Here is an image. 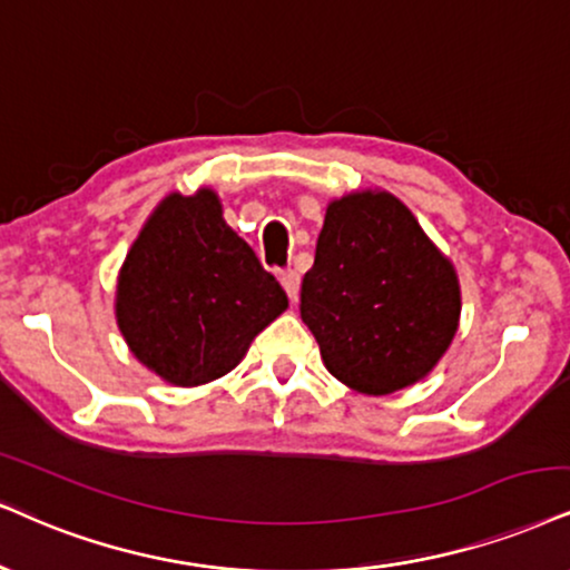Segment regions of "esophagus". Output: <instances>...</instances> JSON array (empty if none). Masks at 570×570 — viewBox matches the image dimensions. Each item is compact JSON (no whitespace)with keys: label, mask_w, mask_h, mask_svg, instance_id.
<instances>
[{"label":"esophagus","mask_w":570,"mask_h":570,"mask_svg":"<svg viewBox=\"0 0 570 570\" xmlns=\"http://www.w3.org/2000/svg\"><path fill=\"white\" fill-rule=\"evenodd\" d=\"M279 283H283L287 298L296 301L298 298V287H301V274L296 269H283L279 272Z\"/></svg>","instance_id":"1"}]
</instances>
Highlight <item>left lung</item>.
I'll return each mask as SVG.
<instances>
[{
    "mask_svg": "<svg viewBox=\"0 0 570 570\" xmlns=\"http://www.w3.org/2000/svg\"><path fill=\"white\" fill-rule=\"evenodd\" d=\"M460 308L452 262L402 200L362 189L330 203L301 283V320L330 375L370 396L423 381L446 354Z\"/></svg>",
    "mask_w": 570,
    "mask_h": 570,
    "instance_id": "1",
    "label": "left lung"
}]
</instances>
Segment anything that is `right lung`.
Instances as JSON below:
<instances>
[{
    "label": "right lung",
    "mask_w": 570,
    "mask_h": 570,
    "mask_svg": "<svg viewBox=\"0 0 570 570\" xmlns=\"http://www.w3.org/2000/svg\"><path fill=\"white\" fill-rule=\"evenodd\" d=\"M285 308V291L227 227L210 187L166 195L118 272L116 322L126 346L181 389L235 370Z\"/></svg>",
    "instance_id": "add662e5"
}]
</instances>
